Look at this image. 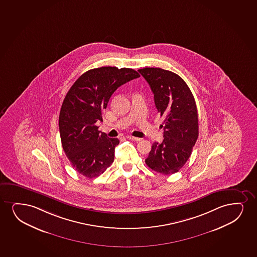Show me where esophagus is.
I'll return each instance as SVG.
<instances>
[{"label": "esophagus", "instance_id": "34e87169", "mask_svg": "<svg viewBox=\"0 0 257 257\" xmlns=\"http://www.w3.org/2000/svg\"><path fill=\"white\" fill-rule=\"evenodd\" d=\"M127 138H128V139H130V140L136 141V142H139V141L142 140L141 138H138V137H131V136H130H130H128V137H127Z\"/></svg>", "mask_w": 257, "mask_h": 257}]
</instances>
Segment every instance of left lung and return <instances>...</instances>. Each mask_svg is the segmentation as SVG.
Here are the masks:
<instances>
[{
    "label": "left lung",
    "mask_w": 257,
    "mask_h": 257,
    "mask_svg": "<svg viewBox=\"0 0 257 257\" xmlns=\"http://www.w3.org/2000/svg\"><path fill=\"white\" fill-rule=\"evenodd\" d=\"M138 71L153 92L164 130V139L153 143L145 162L156 172L172 175L189 160L198 138L195 98L183 79L173 72L160 68H141Z\"/></svg>",
    "instance_id": "obj_1"
}]
</instances>
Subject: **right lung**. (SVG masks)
Returning <instances> with one entry per match:
<instances>
[{"label":"right lung","mask_w":257,"mask_h":257,"mask_svg":"<svg viewBox=\"0 0 257 257\" xmlns=\"http://www.w3.org/2000/svg\"><path fill=\"white\" fill-rule=\"evenodd\" d=\"M140 75L132 68L101 67L79 77L66 94L59 115L62 148L73 168L94 178L114 162L117 138H108L95 123L117 88Z\"/></svg>","instance_id":"obj_1"}]
</instances>
